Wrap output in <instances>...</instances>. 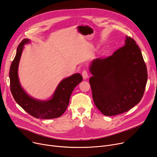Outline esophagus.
Wrapping results in <instances>:
<instances>
[{
	"label": "esophagus",
	"instance_id": "esophagus-1",
	"mask_svg": "<svg viewBox=\"0 0 157 157\" xmlns=\"http://www.w3.org/2000/svg\"><path fill=\"white\" fill-rule=\"evenodd\" d=\"M82 76H83L84 79H86L88 78V72L86 70H84L83 72H82Z\"/></svg>",
	"mask_w": 157,
	"mask_h": 157
}]
</instances>
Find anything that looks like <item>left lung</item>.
<instances>
[{
	"label": "left lung",
	"instance_id": "1",
	"mask_svg": "<svg viewBox=\"0 0 157 157\" xmlns=\"http://www.w3.org/2000/svg\"><path fill=\"white\" fill-rule=\"evenodd\" d=\"M95 105L105 116L130 110L143 96L147 73L141 51L136 41L126 36L125 46L107 58H97L90 65Z\"/></svg>",
	"mask_w": 157,
	"mask_h": 157
}]
</instances>
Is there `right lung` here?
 <instances>
[{"mask_svg":"<svg viewBox=\"0 0 157 157\" xmlns=\"http://www.w3.org/2000/svg\"><path fill=\"white\" fill-rule=\"evenodd\" d=\"M30 42V39H24L17 48L10 71L11 92L15 101L31 116L40 119L59 118L67 109L74 89L81 83L83 78L79 73H76L63 79L48 100H39L30 96L22 88L18 74L24 45Z\"/></svg>","mask_w":157,"mask_h":157,"instance_id":"add662e5","label":"right lung"}]
</instances>
